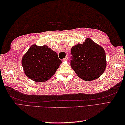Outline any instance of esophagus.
I'll use <instances>...</instances> for the list:
<instances>
[{
  "mask_svg": "<svg viewBox=\"0 0 125 125\" xmlns=\"http://www.w3.org/2000/svg\"><path fill=\"white\" fill-rule=\"evenodd\" d=\"M68 60V59L67 57H65L64 58H63V59L62 60L63 61H67Z\"/></svg>",
  "mask_w": 125,
  "mask_h": 125,
  "instance_id": "esophagus-1",
  "label": "esophagus"
}]
</instances>
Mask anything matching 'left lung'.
Wrapping results in <instances>:
<instances>
[{"mask_svg":"<svg viewBox=\"0 0 125 125\" xmlns=\"http://www.w3.org/2000/svg\"><path fill=\"white\" fill-rule=\"evenodd\" d=\"M71 54V67L82 79L94 81L104 72L107 64L105 50L91 39L74 46Z\"/></svg>","mask_w":125,"mask_h":125,"instance_id":"8db88e82","label":"left lung"}]
</instances>
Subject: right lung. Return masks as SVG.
<instances>
[{
    "mask_svg": "<svg viewBox=\"0 0 125 125\" xmlns=\"http://www.w3.org/2000/svg\"><path fill=\"white\" fill-rule=\"evenodd\" d=\"M62 63L57 54L46 45H31L23 56L21 64L25 75L36 82H44L54 75Z\"/></svg>",
    "mask_w": 125,
    "mask_h": 125,
    "instance_id": "add662e5",
    "label": "right lung"
}]
</instances>
